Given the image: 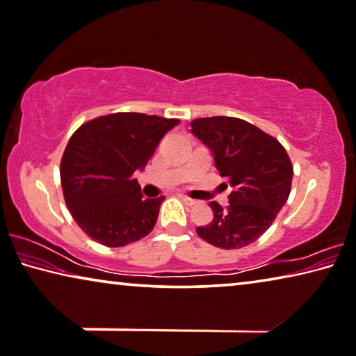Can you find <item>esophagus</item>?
Here are the masks:
<instances>
[{
  "mask_svg": "<svg viewBox=\"0 0 356 356\" xmlns=\"http://www.w3.org/2000/svg\"><path fill=\"white\" fill-rule=\"evenodd\" d=\"M179 197H181V200L184 202V204L186 205H189V207H194V205H197V204H199V200H195V199H191V197H188V195H179Z\"/></svg>",
  "mask_w": 356,
  "mask_h": 356,
  "instance_id": "1",
  "label": "esophagus"
}]
</instances>
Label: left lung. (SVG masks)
Returning a JSON list of instances; mask_svg holds the SVG:
<instances>
[{"instance_id":"left-lung-1","label":"left lung","mask_w":356,"mask_h":356,"mask_svg":"<svg viewBox=\"0 0 356 356\" xmlns=\"http://www.w3.org/2000/svg\"><path fill=\"white\" fill-rule=\"evenodd\" d=\"M191 127L213 151L216 168L234 189L226 209L211 202L213 221L197 227V234L222 250L247 247L272 226L288 200L291 159L280 141L243 119L200 118Z\"/></svg>"}]
</instances>
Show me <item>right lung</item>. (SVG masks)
Instances as JSON below:
<instances>
[{
	"instance_id": "obj_1",
	"label": "right lung",
	"mask_w": 356,
	"mask_h": 356,
	"mask_svg": "<svg viewBox=\"0 0 356 356\" xmlns=\"http://www.w3.org/2000/svg\"><path fill=\"white\" fill-rule=\"evenodd\" d=\"M178 119L113 113L84 122L60 162L65 204L87 237L118 248L146 237L165 197L145 199L134 179Z\"/></svg>"
}]
</instances>
